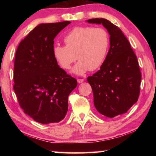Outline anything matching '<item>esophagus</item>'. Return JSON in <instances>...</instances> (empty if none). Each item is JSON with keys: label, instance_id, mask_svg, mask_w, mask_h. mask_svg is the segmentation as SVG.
<instances>
[{"label": "esophagus", "instance_id": "obj_1", "mask_svg": "<svg viewBox=\"0 0 156 156\" xmlns=\"http://www.w3.org/2000/svg\"><path fill=\"white\" fill-rule=\"evenodd\" d=\"M84 80V79H83V78H79V79H78L77 80V81H78V83H83V82Z\"/></svg>", "mask_w": 156, "mask_h": 156}]
</instances>
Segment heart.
<instances>
[{
  "label": "heart",
  "mask_w": 156,
  "mask_h": 156,
  "mask_svg": "<svg viewBox=\"0 0 156 156\" xmlns=\"http://www.w3.org/2000/svg\"><path fill=\"white\" fill-rule=\"evenodd\" d=\"M63 40L66 45L56 44L53 48V55L65 69H69L78 58L79 61L73 69V72L77 74H83L89 69L93 71L101 67L110 46L109 34L103 27H73Z\"/></svg>",
  "instance_id": "obj_1"
}]
</instances>
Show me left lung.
I'll return each instance as SVG.
<instances>
[{
    "label": "left lung",
    "mask_w": 156,
    "mask_h": 156,
    "mask_svg": "<svg viewBox=\"0 0 156 156\" xmlns=\"http://www.w3.org/2000/svg\"><path fill=\"white\" fill-rule=\"evenodd\" d=\"M89 23L102 24L110 35V47L100 69L87 78L98 112L108 118L123 114L138 101L142 75L136 55L122 30L105 18Z\"/></svg>",
    "instance_id": "left-lung-1"
}]
</instances>
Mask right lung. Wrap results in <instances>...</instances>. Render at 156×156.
Wrapping results in <instances>:
<instances>
[{
  "instance_id": "obj_1",
  "label": "right lung",
  "mask_w": 156,
  "mask_h": 156,
  "mask_svg": "<svg viewBox=\"0 0 156 156\" xmlns=\"http://www.w3.org/2000/svg\"><path fill=\"white\" fill-rule=\"evenodd\" d=\"M69 21L40 24L21 41L16 51L14 90L21 109L36 122L64 119L68 96L77 80L60 68L53 55L54 40Z\"/></svg>"
}]
</instances>
